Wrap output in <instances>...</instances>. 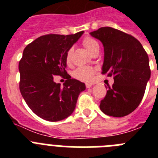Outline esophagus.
<instances>
[{
    "instance_id": "esophagus-1",
    "label": "esophagus",
    "mask_w": 158,
    "mask_h": 158,
    "mask_svg": "<svg viewBox=\"0 0 158 158\" xmlns=\"http://www.w3.org/2000/svg\"><path fill=\"white\" fill-rule=\"evenodd\" d=\"M85 85H86V88H91L92 86H93V84L92 83H89V82H87V83H85Z\"/></svg>"
}]
</instances>
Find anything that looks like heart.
<instances>
[{
  "instance_id": "obj_1",
  "label": "heart",
  "mask_w": 158,
  "mask_h": 158,
  "mask_svg": "<svg viewBox=\"0 0 158 158\" xmlns=\"http://www.w3.org/2000/svg\"><path fill=\"white\" fill-rule=\"evenodd\" d=\"M82 43H83L84 47L86 48V50L91 54H93L95 51L99 50V48H100V45L97 43V41L95 40L93 38L89 37V36L84 38ZM71 53H72V49H69V51H67L66 57H65L67 62H69L70 61ZM73 74L74 77L80 79V80L91 81L93 77V75H94V69L91 67L81 66L75 69Z\"/></svg>"
}]
</instances>
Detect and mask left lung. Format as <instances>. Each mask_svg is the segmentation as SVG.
Wrapping results in <instances>:
<instances>
[{
	"label": "left lung",
	"instance_id": "1",
	"mask_svg": "<svg viewBox=\"0 0 158 158\" xmlns=\"http://www.w3.org/2000/svg\"><path fill=\"white\" fill-rule=\"evenodd\" d=\"M104 46L102 73L114 75L100 108L104 114L123 117L140 104L150 78L149 57L140 42L131 35L109 27L90 32Z\"/></svg>",
	"mask_w": 158,
	"mask_h": 158
}]
</instances>
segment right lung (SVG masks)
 <instances>
[{
  "instance_id": "1",
  "label": "right lung",
  "mask_w": 158,
  "mask_h": 158,
  "mask_svg": "<svg viewBox=\"0 0 158 158\" xmlns=\"http://www.w3.org/2000/svg\"><path fill=\"white\" fill-rule=\"evenodd\" d=\"M46 35L25 47L19 63V90L30 109L51 122L62 120L73 112L78 96L85 85L67 74L66 53L83 35ZM54 75L65 76L62 87Z\"/></svg>"
}]
</instances>
